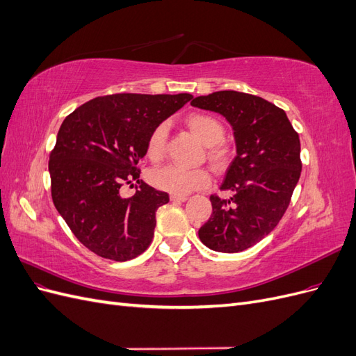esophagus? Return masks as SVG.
<instances>
[{
  "mask_svg": "<svg viewBox=\"0 0 356 356\" xmlns=\"http://www.w3.org/2000/svg\"><path fill=\"white\" fill-rule=\"evenodd\" d=\"M188 197L186 195H174V193H170V200L172 202H186Z\"/></svg>",
  "mask_w": 356,
  "mask_h": 356,
  "instance_id": "esophagus-1",
  "label": "esophagus"
}]
</instances>
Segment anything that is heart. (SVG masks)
<instances>
[{
    "instance_id": "1",
    "label": "heart",
    "mask_w": 356,
    "mask_h": 356,
    "mask_svg": "<svg viewBox=\"0 0 356 356\" xmlns=\"http://www.w3.org/2000/svg\"><path fill=\"white\" fill-rule=\"evenodd\" d=\"M186 124L200 141L209 147V156L215 161H222L229 152L221 141L224 138L222 123L209 114L195 113L186 118ZM169 126L168 123L157 124L147 141V154L152 160H160L166 153ZM153 186L174 195H188L191 191L207 187L211 175L204 169H187L178 165H168L156 169L149 175Z\"/></svg>"
}]
</instances>
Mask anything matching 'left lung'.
<instances>
[{
	"label": "left lung",
	"instance_id": "8db88e82",
	"mask_svg": "<svg viewBox=\"0 0 356 356\" xmlns=\"http://www.w3.org/2000/svg\"><path fill=\"white\" fill-rule=\"evenodd\" d=\"M193 106L225 117L236 157L220 190L211 196V218L199 238L218 252H241L264 239L281 221L301 174L300 138L284 110L260 96L221 90L197 96Z\"/></svg>",
	"mask_w": 356,
	"mask_h": 356
}]
</instances>
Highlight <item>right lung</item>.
Instances as JSON below:
<instances>
[{"instance_id": "1", "label": "right lung", "mask_w": 356, "mask_h": 356, "mask_svg": "<svg viewBox=\"0 0 356 356\" xmlns=\"http://www.w3.org/2000/svg\"><path fill=\"white\" fill-rule=\"evenodd\" d=\"M193 96L115 93L74 110L51 149V199L68 227L88 250L102 258L127 261L141 255L154 236L156 211L169 195L139 179L153 129ZM138 182L123 198L124 184Z\"/></svg>"}]
</instances>
